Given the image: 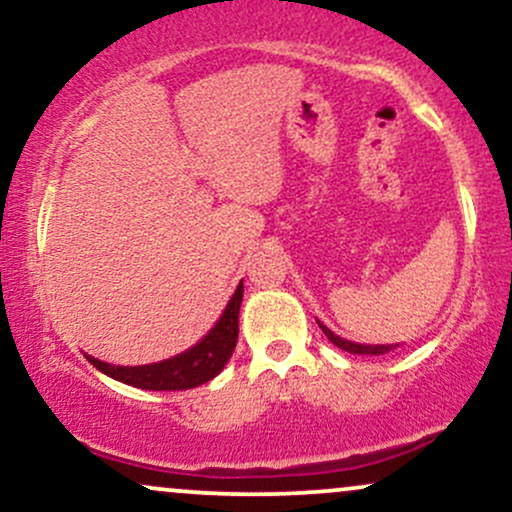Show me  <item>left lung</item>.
Segmentation results:
<instances>
[{"label": "left lung", "mask_w": 512, "mask_h": 512, "mask_svg": "<svg viewBox=\"0 0 512 512\" xmlns=\"http://www.w3.org/2000/svg\"><path fill=\"white\" fill-rule=\"evenodd\" d=\"M317 325H320V330L325 332V337L330 339V342L334 344V346H339V349L342 351H349V354H373V356H378V354H387V351H392V349H397V344L392 346V344H375V346H370V344H354V342H346V339H342V337H337V334H334L332 330H327L325 325H322V322H317Z\"/></svg>", "instance_id": "1"}]
</instances>
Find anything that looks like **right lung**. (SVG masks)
Segmentation results:
<instances>
[{
  "mask_svg": "<svg viewBox=\"0 0 512 512\" xmlns=\"http://www.w3.org/2000/svg\"><path fill=\"white\" fill-rule=\"evenodd\" d=\"M240 303H243V281L207 337L187 349L185 354L166 358V361L149 363V366H113V363L98 361L93 356L86 358L101 373L125 385L142 387V390H192V387L216 378L236 349Z\"/></svg>",
  "mask_w": 512,
  "mask_h": 512,
  "instance_id": "add662e5",
  "label": "right lung"
}]
</instances>
